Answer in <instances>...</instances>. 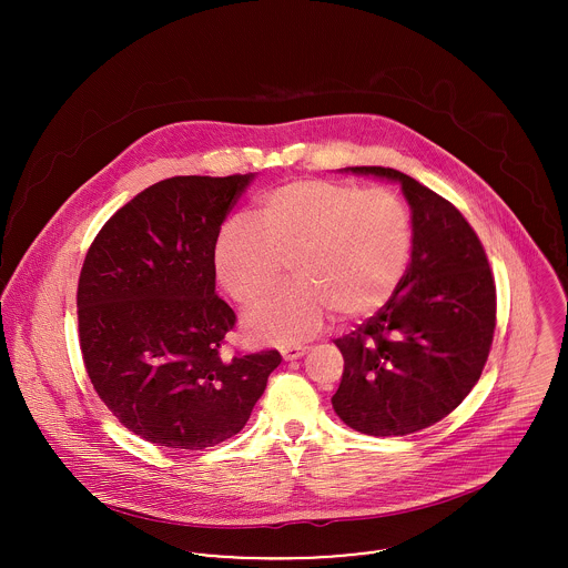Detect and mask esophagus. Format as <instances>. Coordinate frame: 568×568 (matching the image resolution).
I'll return each mask as SVG.
<instances>
[{"mask_svg": "<svg viewBox=\"0 0 568 568\" xmlns=\"http://www.w3.org/2000/svg\"><path fill=\"white\" fill-rule=\"evenodd\" d=\"M306 349H308V347H304V345H293V347H282L280 352H282L284 361H295V358L304 356V354H306Z\"/></svg>", "mask_w": 568, "mask_h": 568, "instance_id": "esophagus-1", "label": "esophagus"}]
</instances>
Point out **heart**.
Instances as JSON below:
<instances>
[{
	"mask_svg": "<svg viewBox=\"0 0 568 568\" xmlns=\"http://www.w3.org/2000/svg\"><path fill=\"white\" fill-rule=\"evenodd\" d=\"M260 225L230 219L214 244L223 288L241 304L257 302L293 257V284L257 304L246 332L293 345L317 334L332 311L345 320L381 311L405 280L413 223L405 201L385 187L297 179L266 192Z\"/></svg>",
	"mask_w": 568,
	"mask_h": 568,
	"instance_id": "1",
	"label": "heart"
}]
</instances>
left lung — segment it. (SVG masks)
<instances>
[{
    "instance_id": "1",
    "label": "left lung",
    "mask_w": 568,
    "mask_h": 568,
    "mask_svg": "<svg viewBox=\"0 0 568 568\" xmlns=\"http://www.w3.org/2000/svg\"><path fill=\"white\" fill-rule=\"evenodd\" d=\"M349 170L400 183L413 248L394 297L334 341L345 367L332 406L354 430L398 437L446 417L481 378L496 286L484 244L450 201L394 168Z\"/></svg>"
}]
</instances>
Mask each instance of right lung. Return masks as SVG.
Instances as JSON below:
<instances>
[{
  "instance_id": "right-lung-1",
  "label": "right lung",
  "mask_w": 568,
  "mask_h": 568,
  "mask_svg": "<svg viewBox=\"0 0 568 568\" xmlns=\"http://www.w3.org/2000/svg\"><path fill=\"white\" fill-rule=\"evenodd\" d=\"M253 176L163 179L120 207L84 255L87 376L151 444L203 450L234 437L282 363L277 349L221 352L236 313L216 295L214 244Z\"/></svg>"
}]
</instances>
